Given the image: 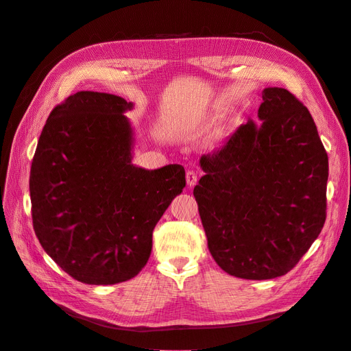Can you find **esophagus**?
Listing matches in <instances>:
<instances>
[{
  "label": "esophagus",
  "instance_id": "esophagus-1",
  "mask_svg": "<svg viewBox=\"0 0 351 351\" xmlns=\"http://www.w3.org/2000/svg\"><path fill=\"white\" fill-rule=\"evenodd\" d=\"M186 180H187V186L193 187L197 183V173L193 171V169H189L186 173Z\"/></svg>",
  "mask_w": 351,
  "mask_h": 351
}]
</instances>
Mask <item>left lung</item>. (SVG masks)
Wrapping results in <instances>:
<instances>
[{"label": "left lung", "instance_id": "left-lung-1", "mask_svg": "<svg viewBox=\"0 0 351 351\" xmlns=\"http://www.w3.org/2000/svg\"><path fill=\"white\" fill-rule=\"evenodd\" d=\"M262 99V123L202 156L193 190L212 258L244 280L291 271L326 219L328 155L309 110L282 88Z\"/></svg>", "mask_w": 351, "mask_h": 351}]
</instances>
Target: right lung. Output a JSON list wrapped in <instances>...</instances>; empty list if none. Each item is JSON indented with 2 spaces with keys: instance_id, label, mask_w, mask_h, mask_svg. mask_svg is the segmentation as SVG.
Returning <instances> with one entry per match:
<instances>
[{
  "instance_id": "obj_1",
  "label": "right lung",
  "mask_w": 351,
  "mask_h": 351,
  "mask_svg": "<svg viewBox=\"0 0 351 351\" xmlns=\"http://www.w3.org/2000/svg\"><path fill=\"white\" fill-rule=\"evenodd\" d=\"M132 104L82 90L51 111L32 159V221L40 246L71 278L108 285L136 277L152 231L186 186L178 164L132 165Z\"/></svg>"
}]
</instances>
